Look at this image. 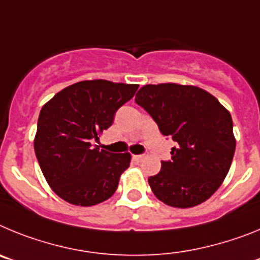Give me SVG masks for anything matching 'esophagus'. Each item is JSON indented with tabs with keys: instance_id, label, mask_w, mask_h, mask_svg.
Wrapping results in <instances>:
<instances>
[{
	"instance_id": "obj_1",
	"label": "esophagus",
	"mask_w": 260,
	"mask_h": 260,
	"mask_svg": "<svg viewBox=\"0 0 260 260\" xmlns=\"http://www.w3.org/2000/svg\"><path fill=\"white\" fill-rule=\"evenodd\" d=\"M133 158H134L135 161L141 162V161H143V160H144V155H134V156H133Z\"/></svg>"
}]
</instances>
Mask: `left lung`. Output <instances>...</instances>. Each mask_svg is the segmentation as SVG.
<instances>
[{
	"label": "left lung",
	"instance_id": "left-lung-1",
	"mask_svg": "<svg viewBox=\"0 0 260 260\" xmlns=\"http://www.w3.org/2000/svg\"><path fill=\"white\" fill-rule=\"evenodd\" d=\"M135 102L177 143L171 161H161L160 172L148 178L156 198L176 208L211 198L224 182L236 150L229 110L206 89L177 83L143 86Z\"/></svg>",
	"mask_w": 260,
	"mask_h": 260
}]
</instances>
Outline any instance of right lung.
I'll return each mask as SVG.
<instances>
[{
	"label": "right lung",
	"mask_w": 260,
	"mask_h": 260,
	"mask_svg": "<svg viewBox=\"0 0 260 260\" xmlns=\"http://www.w3.org/2000/svg\"><path fill=\"white\" fill-rule=\"evenodd\" d=\"M138 87L104 79L82 80L43 105L34 147L48 185L59 198L91 207L114 194L132 155L100 150L95 142Z\"/></svg>",
	"instance_id": "right-lung-1"
}]
</instances>
